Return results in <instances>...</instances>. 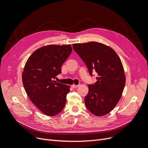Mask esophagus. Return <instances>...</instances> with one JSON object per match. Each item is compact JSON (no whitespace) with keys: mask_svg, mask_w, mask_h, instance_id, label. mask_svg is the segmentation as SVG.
<instances>
[{"mask_svg":"<svg viewBox=\"0 0 148 148\" xmlns=\"http://www.w3.org/2000/svg\"><path fill=\"white\" fill-rule=\"evenodd\" d=\"M71 87H72V88H75L78 87V85H75V84H73V85L71 86Z\"/></svg>","mask_w":148,"mask_h":148,"instance_id":"esophagus-1","label":"esophagus"}]
</instances>
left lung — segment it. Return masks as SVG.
<instances>
[{
  "instance_id": "obj_1",
  "label": "left lung",
  "mask_w": 148,
  "mask_h": 148,
  "mask_svg": "<svg viewBox=\"0 0 148 148\" xmlns=\"http://www.w3.org/2000/svg\"><path fill=\"white\" fill-rule=\"evenodd\" d=\"M73 49L85 62L90 75L98 74L95 83L88 85L84 99L87 109L96 116L108 114L119 103L126 83L119 56L110 47L99 42L74 44Z\"/></svg>"
}]
</instances>
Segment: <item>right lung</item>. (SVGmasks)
<instances>
[{
    "label": "right lung",
    "mask_w": 148,
    "mask_h": 148,
    "mask_svg": "<svg viewBox=\"0 0 148 148\" xmlns=\"http://www.w3.org/2000/svg\"><path fill=\"white\" fill-rule=\"evenodd\" d=\"M72 51L70 45H50L34 51L29 57L22 73L23 87L29 98L48 116L63 110L69 86L54 81L61 74L62 64Z\"/></svg>",
    "instance_id": "1"
}]
</instances>
